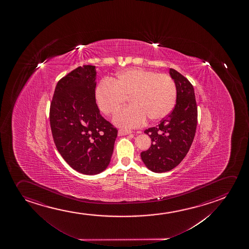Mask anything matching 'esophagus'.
Here are the masks:
<instances>
[{
	"mask_svg": "<svg viewBox=\"0 0 249 249\" xmlns=\"http://www.w3.org/2000/svg\"><path fill=\"white\" fill-rule=\"evenodd\" d=\"M131 133H132V131H131V130H129V129H121L119 130L118 135L120 136H126V135H129V134H131Z\"/></svg>",
	"mask_w": 249,
	"mask_h": 249,
	"instance_id": "esophagus-1",
	"label": "esophagus"
}]
</instances>
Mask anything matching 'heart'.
Masks as SVG:
<instances>
[{"mask_svg": "<svg viewBox=\"0 0 249 249\" xmlns=\"http://www.w3.org/2000/svg\"><path fill=\"white\" fill-rule=\"evenodd\" d=\"M177 89L168 74L139 68L123 70L110 80H103L95 92L99 109L112 115L128 97L131 104L115 114L113 123L120 127L135 128L145 123L146 117L159 121L175 107Z\"/></svg>", "mask_w": 249, "mask_h": 249, "instance_id": "heart-1", "label": "heart"}]
</instances>
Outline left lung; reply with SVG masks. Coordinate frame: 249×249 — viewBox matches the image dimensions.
<instances>
[{
	"label": "left lung",
	"mask_w": 249,
	"mask_h": 249,
	"mask_svg": "<svg viewBox=\"0 0 249 249\" xmlns=\"http://www.w3.org/2000/svg\"><path fill=\"white\" fill-rule=\"evenodd\" d=\"M176 85V104L172 112L159 125L146 129L152 140L149 149L141 153L147 169L163 173L176 168L192 146L197 124V107L193 85L186 77L170 69Z\"/></svg>",
	"instance_id": "obj_1"
}]
</instances>
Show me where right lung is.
Returning a JSON list of instances; mask_svg holds the SVG:
<instances>
[{"label": "right lung", "mask_w": 249, "mask_h": 249, "mask_svg": "<svg viewBox=\"0 0 249 249\" xmlns=\"http://www.w3.org/2000/svg\"><path fill=\"white\" fill-rule=\"evenodd\" d=\"M96 66L84 65L56 84L50 124L56 149L68 164L85 175H97L109 164L118 130L96 105Z\"/></svg>", "instance_id": "add662e5"}]
</instances>
